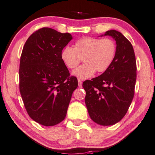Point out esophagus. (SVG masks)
<instances>
[{"label": "esophagus", "instance_id": "obj_1", "mask_svg": "<svg viewBox=\"0 0 155 155\" xmlns=\"http://www.w3.org/2000/svg\"><path fill=\"white\" fill-rule=\"evenodd\" d=\"M78 87H82V81H81V80L78 79Z\"/></svg>", "mask_w": 155, "mask_h": 155}]
</instances>
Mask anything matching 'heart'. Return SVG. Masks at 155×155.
<instances>
[{"mask_svg": "<svg viewBox=\"0 0 155 155\" xmlns=\"http://www.w3.org/2000/svg\"><path fill=\"white\" fill-rule=\"evenodd\" d=\"M116 45L109 38L100 39L84 37L74 44V47H67L61 52V59L70 69L79 64L81 59L85 64L72 71V75L81 79L91 78L95 73L107 71L115 58Z\"/></svg>", "mask_w": 155, "mask_h": 155, "instance_id": "obj_1", "label": "heart"}]
</instances>
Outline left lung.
Here are the masks:
<instances>
[{
    "label": "left lung",
    "instance_id": "obj_1",
    "mask_svg": "<svg viewBox=\"0 0 155 155\" xmlns=\"http://www.w3.org/2000/svg\"><path fill=\"white\" fill-rule=\"evenodd\" d=\"M102 36L115 41L116 54L109 68L92 80L85 81V103L91 118L103 126L117 123L127 112L134 94L137 63L131 44L115 30Z\"/></svg>",
    "mask_w": 155,
    "mask_h": 155
}]
</instances>
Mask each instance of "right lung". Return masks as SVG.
<instances>
[{
  "mask_svg": "<svg viewBox=\"0 0 155 155\" xmlns=\"http://www.w3.org/2000/svg\"><path fill=\"white\" fill-rule=\"evenodd\" d=\"M72 40L70 33L42 28L31 35L23 48L19 89L29 116L44 126H54L66 116L77 78L61 59V52Z\"/></svg>",
  "mask_w": 155,
  "mask_h": 155,
  "instance_id": "1",
  "label": "right lung"
}]
</instances>
